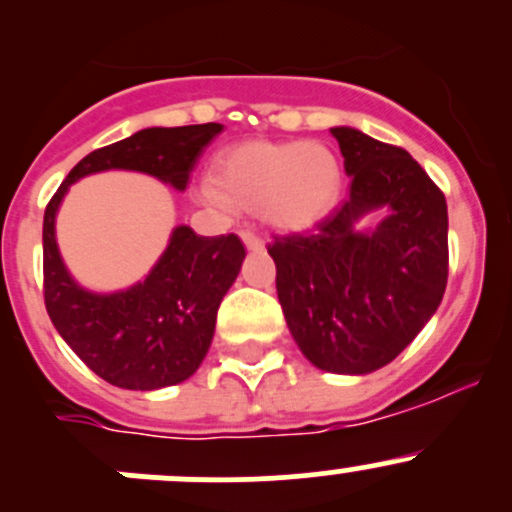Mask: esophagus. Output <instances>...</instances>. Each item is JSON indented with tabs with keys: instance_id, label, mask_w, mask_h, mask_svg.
<instances>
[{
	"instance_id": "obj_1",
	"label": "esophagus",
	"mask_w": 512,
	"mask_h": 512,
	"mask_svg": "<svg viewBox=\"0 0 512 512\" xmlns=\"http://www.w3.org/2000/svg\"><path fill=\"white\" fill-rule=\"evenodd\" d=\"M240 237H242V242H245L247 250H265V240H262L260 235H255L252 230H242Z\"/></svg>"
}]
</instances>
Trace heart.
Returning <instances> with one entry per match:
<instances>
[{"label":"heart","mask_w":512,"mask_h":512,"mask_svg":"<svg viewBox=\"0 0 512 512\" xmlns=\"http://www.w3.org/2000/svg\"><path fill=\"white\" fill-rule=\"evenodd\" d=\"M208 183V203L260 213L277 230L304 232L337 210L344 168L324 143L250 141L220 151Z\"/></svg>","instance_id":"heart-1"}]
</instances>
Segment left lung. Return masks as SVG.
<instances>
[{"mask_svg": "<svg viewBox=\"0 0 512 512\" xmlns=\"http://www.w3.org/2000/svg\"><path fill=\"white\" fill-rule=\"evenodd\" d=\"M349 198L309 235L275 237L277 297L317 369L369 374L404 352L448 282V210L441 188L404 148L332 128ZM386 209L374 231L355 223Z\"/></svg>", "mask_w": 512, "mask_h": 512, "instance_id": "8db88e82", "label": "left lung"}]
</instances>
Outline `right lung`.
Segmentation results:
<instances>
[{"instance_id":"add662e5","label":"right lung","mask_w":512,"mask_h":512,"mask_svg":"<svg viewBox=\"0 0 512 512\" xmlns=\"http://www.w3.org/2000/svg\"><path fill=\"white\" fill-rule=\"evenodd\" d=\"M220 131V123L143 128L81 158L46 205V312L76 356L108 384L153 391L198 371L213 342L220 302L245 260V245L237 235L203 237L178 225L146 280L123 292L94 294L76 285L61 262L56 210L71 183L111 168L141 170L185 190L200 153Z\"/></svg>"}]
</instances>
